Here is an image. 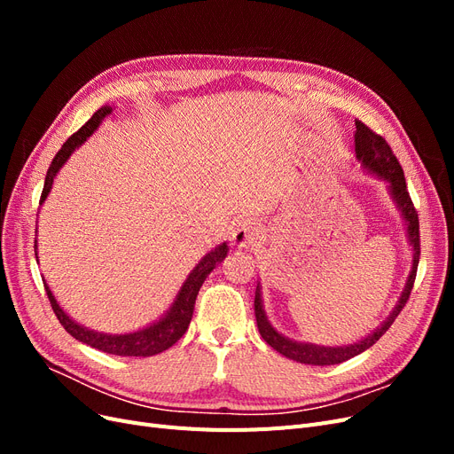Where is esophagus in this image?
Returning a JSON list of instances; mask_svg holds the SVG:
<instances>
[{"label": "esophagus", "instance_id": "obj_1", "mask_svg": "<svg viewBox=\"0 0 454 454\" xmlns=\"http://www.w3.org/2000/svg\"><path fill=\"white\" fill-rule=\"evenodd\" d=\"M232 242L239 248H254L259 242V229L254 219H242L239 225L232 229Z\"/></svg>", "mask_w": 454, "mask_h": 454}]
</instances>
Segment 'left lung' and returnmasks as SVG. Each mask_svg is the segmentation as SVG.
<instances>
[{
	"label": "left lung",
	"instance_id": "8db88e82",
	"mask_svg": "<svg viewBox=\"0 0 454 454\" xmlns=\"http://www.w3.org/2000/svg\"><path fill=\"white\" fill-rule=\"evenodd\" d=\"M354 144H356V159L364 164V168L369 170L371 174H377L379 177H382V180L388 182L390 195H392L394 202L397 204V208H400L405 223H407V239H409L411 248H413V267H411L402 297H400V301H397V305L394 307L388 318L384 320L373 333H369L362 340L354 342V345H345V347H320V345H312V342H297V340H292V339L284 337L282 333H278L277 329H274L270 325V322L267 320V314L263 310V301H261V287L257 284L254 307H255V320H257V329H259L261 337H263L267 340V345H270L274 350L286 356V358H290L299 364L335 365V364L354 358V356L362 354L369 347H373L375 342L388 332V327L394 324L397 314H400L402 309L405 307V303L409 301V295H411V290H413V284H415L419 257H420L419 214L415 210L413 200H411V197H409L402 164L397 162L387 140H384L380 134L365 127L362 121H356Z\"/></svg>",
	"mask_w": 454,
	"mask_h": 454
}]
</instances>
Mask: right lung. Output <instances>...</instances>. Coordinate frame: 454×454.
I'll list each match as a JSON object with an SVG mask.
<instances>
[{
  "label": "right lung",
  "instance_id": "add662e5",
  "mask_svg": "<svg viewBox=\"0 0 454 454\" xmlns=\"http://www.w3.org/2000/svg\"><path fill=\"white\" fill-rule=\"evenodd\" d=\"M109 114H112V107H109V106L100 107L98 112H96L85 122L83 127H81L75 134H72L70 138L64 142V145L60 147L57 157L52 159L51 167L47 170L43 193H41L39 204L43 202L47 199V195L51 193L54 177H57L59 170L64 167V162L70 159V155L74 153V151L81 144L87 142L89 136L100 127V122ZM35 250H37V246H35ZM227 250H229V246L223 242V244H219L217 248H214L210 254H206L199 261V265L189 272V277L184 282L182 290L177 292L172 307L167 310V314H164L159 322L151 324V325H147L144 329H138V332H134V333H125V335L100 333V332H94V329H89V327H83L81 324H77L75 320H72L70 316H67L60 309V305L57 303V299H54L52 292L49 290L47 282H43V284H45V292H47V297L51 301V307H52L54 314H57L59 322L64 325L66 332L70 333L72 337H75L77 340L85 342V345H89L92 348H98V350H102L106 354L136 356V358H138V356H140V358H147V356H155V354H160V352H164L167 348H170L187 332L189 322H191V318H193L195 301H197L200 286L204 284L206 277H208V274L215 269V265L222 263V261L225 259ZM35 257H37V254H35Z\"/></svg>",
  "mask_w": 454,
  "mask_h": 454
}]
</instances>
